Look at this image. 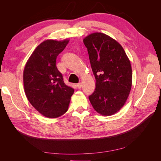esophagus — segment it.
<instances>
[{
	"label": "esophagus",
	"mask_w": 161,
	"mask_h": 161,
	"mask_svg": "<svg viewBox=\"0 0 161 161\" xmlns=\"http://www.w3.org/2000/svg\"><path fill=\"white\" fill-rule=\"evenodd\" d=\"M76 86H77L78 89H80L81 86H82V83H81V82H79V83H77L76 84Z\"/></svg>",
	"instance_id": "esophagus-1"
}]
</instances>
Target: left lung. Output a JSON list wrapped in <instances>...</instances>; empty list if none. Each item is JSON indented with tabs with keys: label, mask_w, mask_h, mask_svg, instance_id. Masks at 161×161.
Listing matches in <instances>:
<instances>
[{
	"label": "left lung",
	"mask_w": 161,
	"mask_h": 161,
	"mask_svg": "<svg viewBox=\"0 0 161 161\" xmlns=\"http://www.w3.org/2000/svg\"><path fill=\"white\" fill-rule=\"evenodd\" d=\"M96 79L95 89L89 97L95 110L111 115L125 104L131 87L130 62L119 43L106 34L93 33L83 40Z\"/></svg>",
	"instance_id": "1"
}]
</instances>
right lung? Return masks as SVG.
Masks as SVG:
<instances>
[{"label":"right lung","instance_id":"obj_1","mask_svg":"<svg viewBox=\"0 0 161 161\" xmlns=\"http://www.w3.org/2000/svg\"><path fill=\"white\" fill-rule=\"evenodd\" d=\"M69 42H43L33 51L24 69L27 98L34 108L47 118H56L65 114L74 93V89L65 85L56 66L57 56Z\"/></svg>","mask_w":161,"mask_h":161}]
</instances>
